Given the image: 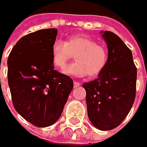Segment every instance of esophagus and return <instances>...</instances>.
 Wrapping results in <instances>:
<instances>
[{
	"mask_svg": "<svg viewBox=\"0 0 147 147\" xmlns=\"http://www.w3.org/2000/svg\"><path fill=\"white\" fill-rule=\"evenodd\" d=\"M81 85V83L78 82H77V81H74V88H78V87H79Z\"/></svg>",
	"mask_w": 147,
	"mask_h": 147,
	"instance_id": "1",
	"label": "esophagus"
}]
</instances>
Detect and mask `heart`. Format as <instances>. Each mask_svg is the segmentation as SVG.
Segmentation results:
<instances>
[{"label": "heart", "instance_id": "heart-1", "mask_svg": "<svg viewBox=\"0 0 147 147\" xmlns=\"http://www.w3.org/2000/svg\"><path fill=\"white\" fill-rule=\"evenodd\" d=\"M75 55V62L64 71L74 77L99 75L106 67L109 59L108 50L96 40L83 36H72L65 42L55 39L51 46V59L54 66L64 69L67 63Z\"/></svg>", "mask_w": 147, "mask_h": 147}]
</instances>
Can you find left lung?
<instances>
[{"instance_id": "left-lung-1", "label": "left lung", "mask_w": 147, "mask_h": 147, "mask_svg": "<svg viewBox=\"0 0 147 147\" xmlns=\"http://www.w3.org/2000/svg\"><path fill=\"white\" fill-rule=\"evenodd\" d=\"M109 59L98 78L85 82L88 118L102 131L118 127L127 117L136 96L137 68L133 54L121 38L110 31L101 32Z\"/></svg>"}]
</instances>
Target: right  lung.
Segmentation results:
<instances>
[{
    "label": "right lung",
    "instance_id": "right-lung-1",
    "mask_svg": "<svg viewBox=\"0 0 147 147\" xmlns=\"http://www.w3.org/2000/svg\"><path fill=\"white\" fill-rule=\"evenodd\" d=\"M57 29L21 37L9 55L8 83L14 109L36 127L57 121L74 88L73 79L54 69L51 46Z\"/></svg>",
    "mask_w": 147,
    "mask_h": 147
}]
</instances>
